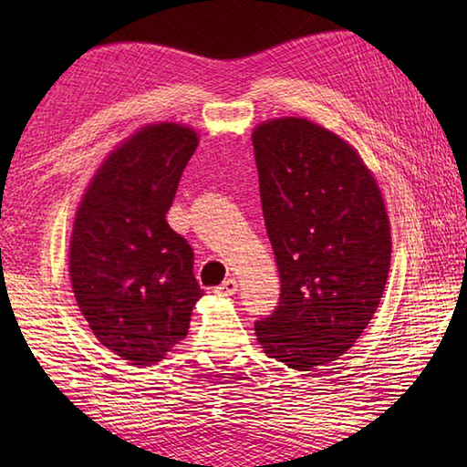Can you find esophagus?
<instances>
[{
  "label": "esophagus",
  "instance_id": "1",
  "mask_svg": "<svg viewBox=\"0 0 467 467\" xmlns=\"http://www.w3.org/2000/svg\"><path fill=\"white\" fill-rule=\"evenodd\" d=\"M236 289H239V283L236 279H226L221 285L216 286V293H224V295H233Z\"/></svg>",
  "mask_w": 467,
  "mask_h": 467
}]
</instances>
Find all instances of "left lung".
Masks as SVG:
<instances>
[{"mask_svg": "<svg viewBox=\"0 0 467 467\" xmlns=\"http://www.w3.org/2000/svg\"><path fill=\"white\" fill-rule=\"evenodd\" d=\"M266 234L281 276L275 311L254 323L265 353L311 371L369 325L391 263L375 178L339 136L305 118L253 132Z\"/></svg>", "mask_w": 467, "mask_h": 467, "instance_id": "1", "label": "left lung"}]
</instances>
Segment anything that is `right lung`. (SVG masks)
I'll list each match as a JSON object with an SVG mask.
<instances>
[{
  "label": "right lung",
  "instance_id": "add662e5",
  "mask_svg": "<svg viewBox=\"0 0 467 467\" xmlns=\"http://www.w3.org/2000/svg\"><path fill=\"white\" fill-rule=\"evenodd\" d=\"M191 128L152 124L118 148L78 208L69 276L78 306L102 345L132 365L161 361L202 296L194 251L166 223L196 150Z\"/></svg>",
  "mask_w": 467,
  "mask_h": 467
}]
</instances>
